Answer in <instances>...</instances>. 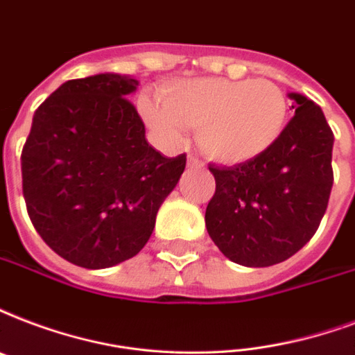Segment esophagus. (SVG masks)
<instances>
[{"label": "esophagus", "instance_id": "1", "mask_svg": "<svg viewBox=\"0 0 355 355\" xmlns=\"http://www.w3.org/2000/svg\"><path fill=\"white\" fill-rule=\"evenodd\" d=\"M188 167L189 169H199V167H202L201 159L196 158V156H188Z\"/></svg>", "mask_w": 355, "mask_h": 355}]
</instances>
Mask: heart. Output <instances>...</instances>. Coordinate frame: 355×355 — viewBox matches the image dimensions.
<instances>
[{
    "mask_svg": "<svg viewBox=\"0 0 355 355\" xmlns=\"http://www.w3.org/2000/svg\"><path fill=\"white\" fill-rule=\"evenodd\" d=\"M148 128L167 141L182 139V128L197 132L208 158L242 164L266 153L283 132L286 98L266 80L199 78L173 83L162 94V105L141 100Z\"/></svg>",
    "mask_w": 355,
    "mask_h": 355,
    "instance_id": "obj_1",
    "label": "heart"
}]
</instances>
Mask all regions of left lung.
I'll use <instances>...</instances> for the list:
<instances>
[{"instance_id": "8db88e82", "label": "left lung", "mask_w": 355, "mask_h": 355, "mask_svg": "<svg viewBox=\"0 0 355 355\" xmlns=\"http://www.w3.org/2000/svg\"><path fill=\"white\" fill-rule=\"evenodd\" d=\"M294 117L266 153L232 167L210 166L216 193L207 231L229 261L274 266L309 242L334 186V132L318 105L300 93Z\"/></svg>"}]
</instances>
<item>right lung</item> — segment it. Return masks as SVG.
I'll return each instance as SVG.
<instances>
[{"mask_svg":"<svg viewBox=\"0 0 355 355\" xmlns=\"http://www.w3.org/2000/svg\"><path fill=\"white\" fill-rule=\"evenodd\" d=\"M139 81L104 74L64 81L35 112L21 150L31 223L64 261L102 270L145 248L156 214L182 177L145 139L128 96Z\"/></svg>","mask_w":355,"mask_h":355,"instance_id":"1","label":"right lung"}]
</instances>
